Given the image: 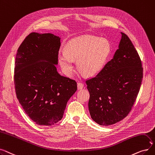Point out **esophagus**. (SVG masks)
<instances>
[{
  "label": "esophagus",
  "mask_w": 155,
  "mask_h": 155,
  "mask_svg": "<svg viewBox=\"0 0 155 155\" xmlns=\"http://www.w3.org/2000/svg\"><path fill=\"white\" fill-rule=\"evenodd\" d=\"M84 87V84L83 83H78V90H81Z\"/></svg>",
  "instance_id": "34e87169"
}]
</instances>
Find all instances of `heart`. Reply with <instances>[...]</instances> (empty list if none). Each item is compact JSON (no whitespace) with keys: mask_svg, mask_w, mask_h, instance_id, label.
Segmentation results:
<instances>
[{"mask_svg":"<svg viewBox=\"0 0 155 155\" xmlns=\"http://www.w3.org/2000/svg\"><path fill=\"white\" fill-rule=\"evenodd\" d=\"M110 52V45L104 39L85 35L69 41L65 51L58 55V62L66 75L71 76L74 69V61L87 76H94L104 68Z\"/></svg>","mask_w":155,"mask_h":155,"instance_id":"obj_1","label":"heart"}]
</instances>
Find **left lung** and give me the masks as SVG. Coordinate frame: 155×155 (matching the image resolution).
Here are the masks:
<instances>
[{"label":"left lung","instance_id":"left-lung-1","mask_svg":"<svg viewBox=\"0 0 155 155\" xmlns=\"http://www.w3.org/2000/svg\"><path fill=\"white\" fill-rule=\"evenodd\" d=\"M119 49L98 74L86 80L90 114L97 124L108 126L123 120L137 98L143 78L141 60L123 33Z\"/></svg>","mask_w":155,"mask_h":155}]
</instances>
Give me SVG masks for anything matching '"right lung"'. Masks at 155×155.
Wrapping results in <instances>:
<instances>
[{
  "mask_svg": "<svg viewBox=\"0 0 155 155\" xmlns=\"http://www.w3.org/2000/svg\"><path fill=\"white\" fill-rule=\"evenodd\" d=\"M60 38L31 33L16 56L14 82L17 98L36 124L52 126L62 119L67 103L77 90L74 79L57 71Z\"/></svg>",
  "mask_w": 155,
  "mask_h": 155,
  "instance_id": "right-lung-1",
  "label": "right lung"
}]
</instances>
